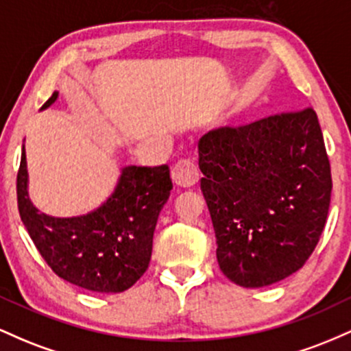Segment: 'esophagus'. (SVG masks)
I'll use <instances>...</instances> for the list:
<instances>
[{
	"label": "esophagus",
	"mask_w": 351,
	"mask_h": 351,
	"mask_svg": "<svg viewBox=\"0 0 351 351\" xmlns=\"http://www.w3.org/2000/svg\"><path fill=\"white\" fill-rule=\"evenodd\" d=\"M171 178L178 186L191 188L193 184L198 183V168H196V165L193 163L191 160H180V162L173 167Z\"/></svg>",
	"instance_id": "1"
}]
</instances>
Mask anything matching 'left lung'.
I'll list each match as a JSON object with an SVG mask.
<instances>
[{"mask_svg":"<svg viewBox=\"0 0 351 351\" xmlns=\"http://www.w3.org/2000/svg\"><path fill=\"white\" fill-rule=\"evenodd\" d=\"M198 153L224 276L257 289L299 271L320 239L332 195L315 112L217 128L201 136Z\"/></svg>","mask_w":351,"mask_h":351,"instance_id":"left-lung-1","label":"left lung"}]
</instances>
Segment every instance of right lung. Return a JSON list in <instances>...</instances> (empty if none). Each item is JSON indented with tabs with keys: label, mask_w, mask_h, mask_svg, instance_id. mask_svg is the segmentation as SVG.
Listing matches in <instances>:
<instances>
[{
	"label": "right lung",
	"mask_w": 351,
	"mask_h": 351,
	"mask_svg": "<svg viewBox=\"0 0 351 351\" xmlns=\"http://www.w3.org/2000/svg\"><path fill=\"white\" fill-rule=\"evenodd\" d=\"M59 92L47 99L49 108ZM26 150L18 171V208L23 224L47 265L60 279L92 292L130 289L148 269L156 221L173 188L170 168L123 167L117 186L94 211L72 217L41 213L27 193Z\"/></svg>",
	"instance_id": "add662e5"
}]
</instances>
